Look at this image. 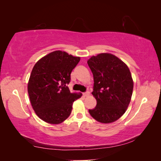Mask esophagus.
<instances>
[{"label":"esophagus","instance_id":"esophagus-1","mask_svg":"<svg viewBox=\"0 0 161 161\" xmlns=\"http://www.w3.org/2000/svg\"><path fill=\"white\" fill-rule=\"evenodd\" d=\"M83 95H84V97H88L90 95V93H89V92H85V93H84Z\"/></svg>","mask_w":161,"mask_h":161}]
</instances>
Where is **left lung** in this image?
<instances>
[{"label":"left lung","instance_id":"1","mask_svg":"<svg viewBox=\"0 0 161 161\" xmlns=\"http://www.w3.org/2000/svg\"><path fill=\"white\" fill-rule=\"evenodd\" d=\"M87 63L94 76L92 95L97 100L90 115L102 124L116 121L126 112L130 102L133 81L127 65L111 53L92 56Z\"/></svg>","mask_w":161,"mask_h":161}]
</instances>
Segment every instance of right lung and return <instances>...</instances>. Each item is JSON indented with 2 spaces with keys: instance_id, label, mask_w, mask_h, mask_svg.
<instances>
[{
  "instance_id": "add662e5",
  "label": "right lung",
  "mask_w": 161,
  "mask_h": 161,
  "mask_svg": "<svg viewBox=\"0 0 161 161\" xmlns=\"http://www.w3.org/2000/svg\"><path fill=\"white\" fill-rule=\"evenodd\" d=\"M80 60L64 51L56 50L42 57L34 65L28 83L32 107L42 121L59 124L69 116L73 103L82 96L70 92L66 86L72 69Z\"/></svg>"
}]
</instances>
